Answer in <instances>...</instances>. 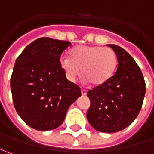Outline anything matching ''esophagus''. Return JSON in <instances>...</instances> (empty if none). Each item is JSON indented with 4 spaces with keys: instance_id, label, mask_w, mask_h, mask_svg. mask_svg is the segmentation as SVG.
<instances>
[{
    "instance_id": "1",
    "label": "esophagus",
    "mask_w": 154,
    "mask_h": 154,
    "mask_svg": "<svg viewBox=\"0 0 154 154\" xmlns=\"http://www.w3.org/2000/svg\"><path fill=\"white\" fill-rule=\"evenodd\" d=\"M86 93H87V91H85V90H81V94H82V95H85Z\"/></svg>"
}]
</instances>
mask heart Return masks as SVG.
<instances>
[{
	"mask_svg": "<svg viewBox=\"0 0 154 154\" xmlns=\"http://www.w3.org/2000/svg\"><path fill=\"white\" fill-rule=\"evenodd\" d=\"M69 57L60 59V67L67 79L74 81L81 69L85 81L94 86L101 85L111 79L117 65L116 53L106 47L78 46L70 51Z\"/></svg>",
	"mask_w": 154,
	"mask_h": 154,
	"instance_id": "1",
	"label": "heart"
}]
</instances>
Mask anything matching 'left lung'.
<instances>
[{"instance_id":"1","label":"left lung","mask_w":154,"mask_h":154,"mask_svg":"<svg viewBox=\"0 0 154 154\" xmlns=\"http://www.w3.org/2000/svg\"><path fill=\"white\" fill-rule=\"evenodd\" d=\"M117 58V69L111 79L87 92L91 106L86 113L92 128L112 133L128 127L139 114L146 85L132 56L122 48L108 44Z\"/></svg>"}]
</instances>
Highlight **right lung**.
<instances>
[{
  "mask_svg": "<svg viewBox=\"0 0 154 154\" xmlns=\"http://www.w3.org/2000/svg\"><path fill=\"white\" fill-rule=\"evenodd\" d=\"M70 46L68 41L41 38L16 60L11 77L13 104L20 117L36 130L59 128L81 95L80 88L67 79L60 67L61 54Z\"/></svg>",
  "mask_w": 154,
  "mask_h": 154,
  "instance_id": "1",
  "label": "right lung"
}]
</instances>
